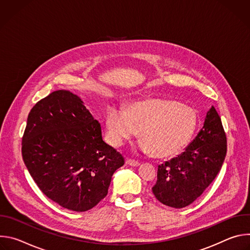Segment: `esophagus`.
<instances>
[{
  "label": "esophagus",
  "mask_w": 250,
  "mask_h": 250,
  "mask_svg": "<svg viewBox=\"0 0 250 250\" xmlns=\"http://www.w3.org/2000/svg\"><path fill=\"white\" fill-rule=\"evenodd\" d=\"M125 163H126L127 165H129V166H133V167H137V166H139V163H138L137 161L132 160V159H128V158L125 160Z\"/></svg>",
  "instance_id": "esophagus-1"
}]
</instances>
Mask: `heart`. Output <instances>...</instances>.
<instances>
[{"mask_svg":"<svg viewBox=\"0 0 250 250\" xmlns=\"http://www.w3.org/2000/svg\"><path fill=\"white\" fill-rule=\"evenodd\" d=\"M198 124L197 111L192 106L173 100L151 99L132 103L126 109L110 105L105 114V134L112 146H122L139 130L140 151L169 157L189 145Z\"/></svg>","mask_w":250,"mask_h":250,"instance_id":"obj_1","label":"heart"}]
</instances>
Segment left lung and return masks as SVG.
I'll return each instance as SVG.
<instances>
[{
    "instance_id": "1",
    "label": "left lung",
    "mask_w": 250,
    "mask_h": 250,
    "mask_svg": "<svg viewBox=\"0 0 250 250\" xmlns=\"http://www.w3.org/2000/svg\"><path fill=\"white\" fill-rule=\"evenodd\" d=\"M227 155V136L215 106L184 152L158 166L152 188L163 205L181 208L196 201L220 172Z\"/></svg>"
}]
</instances>
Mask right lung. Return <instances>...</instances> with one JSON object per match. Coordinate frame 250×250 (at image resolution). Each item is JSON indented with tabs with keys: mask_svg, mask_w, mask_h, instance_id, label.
<instances>
[{
	"mask_svg": "<svg viewBox=\"0 0 250 250\" xmlns=\"http://www.w3.org/2000/svg\"><path fill=\"white\" fill-rule=\"evenodd\" d=\"M23 162L42 193L75 211L94 208L125 164L77 95L58 90L31 109L22 137Z\"/></svg>",
	"mask_w": 250,
	"mask_h": 250,
	"instance_id": "1",
	"label": "right lung"
}]
</instances>
